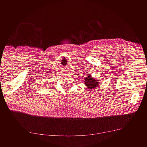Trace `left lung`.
Returning a JSON list of instances; mask_svg holds the SVG:
<instances>
[{"label":"left lung","mask_w":147,"mask_h":147,"mask_svg":"<svg viewBox=\"0 0 147 147\" xmlns=\"http://www.w3.org/2000/svg\"><path fill=\"white\" fill-rule=\"evenodd\" d=\"M84 82H85L84 84H86L87 88L90 89L96 88L98 84H100V82H98L97 80L92 77L91 74L86 76V78L84 79Z\"/></svg>","instance_id":"1"}]
</instances>
